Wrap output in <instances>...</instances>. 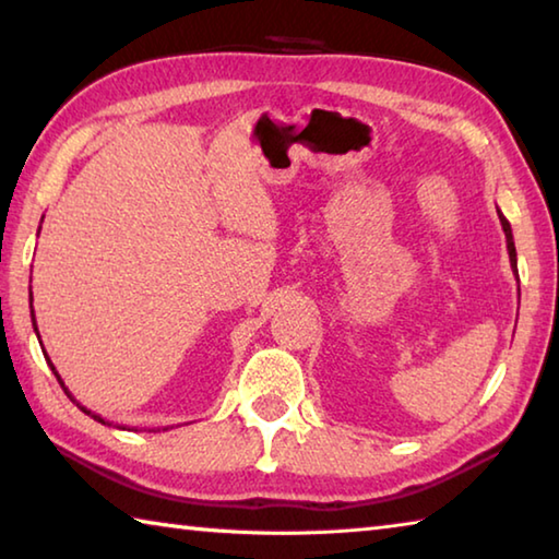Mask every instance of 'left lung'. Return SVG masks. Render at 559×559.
Wrapping results in <instances>:
<instances>
[{
	"mask_svg": "<svg viewBox=\"0 0 559 559\" xmlns=\"http://www.w3.org/2000/svg\"><path fill=\"white\" fill-rule=\"evenodd\" d=\"M498 219H500V226H503L506 231V243H508V257H510V269H513V273L518 276V253H515V241H513V229H510L508 219L503 216V212H498Z\"/></svg>",
	"mask_w": 559,
	"mask_h": 559,
	"instance_id": "8db88e82",
	"label": "left lung"
}]
</instances>
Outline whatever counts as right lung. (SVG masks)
<instances>
[{
  "label": "right lung",
  "mask_w": 559,
  "mask_h": 559,
  "mask_svg": "<svg viewBox=\"0 0 559 559\" xmlns=\"http://www.w3.org/2000/svg\"><path fill=\"white\" fill-rule=\"evenodd\" d=\"M32 323H34V330H36V318H34V310H32ZM36 333H39V330H36ZM46 357V362H49V367H51V370H53V374H56V380H59V384L63 386V392H66V396H69V400L75 404V406H79V409L83 412V414H88V416H93V419H96V421H100V424H106V421H103V416H98V414H93L91 409H86V406H83L79 400H73V394L69 392V386H66L63 384V380H61V374L59 372H56V367H53V362H51V359H49V355H44Z\"/></svg>",
  "instance_id": "obj_1"
}]
</instances>
